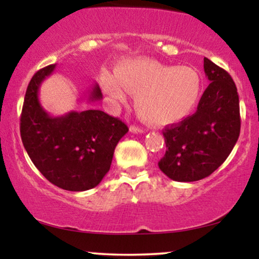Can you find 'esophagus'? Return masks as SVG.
<instances>
[{
  "mask_svg": "<svg viewBox=\"0 0 259 259\" xmlns=\"http://www.w3.org/2000/svg\"><path fill=\"white\" fill-rule=\"evenodd\" d=\"M130 132L135 133V134H144L145 129H142V127H139V126H135V125H132L130 126Z\"/></svg>",
  "mask_w": 259,
  "mask_h": 259,
  "instance_id": "obj_1",
  "label": "esophagus"
}]
</instances>
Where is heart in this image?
I'll return each mask as SVG.
<instances>
[{
  "label": "heart",
  "mask_w": 259,
  "mask_h": 259,
  "mask_svg": "<svg viewBox=\"0 0 259 259\" xmlns=\"http://www.w3.org/2000/svg\"><path fill=\"white\" fill-rule=\"evenodd\" d=\"M115 75H103L106 94L117 102L125 99L124 89L135 95L134 106L138 115L156 126L185 119L201 97V74L187 65L175 67L153 59L136 58L119 65Z\"/></svg>",
  "instance_id": "obj_1"
}]
</instances>
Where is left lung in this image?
I'll return each mask as SVG.
<instances>
[{
	"label": "left lung",
	"mask_w": 259,
	"mask_h": 259,
	"mask_svg": "<svg viewBox=\"0 0 259 259\" xmlns=\"http://www.w3.org/2000/svg\"><path fill=\"white\" fill-rule=\"evenodd\" d=\"M203 68L210 84L197 111L163 132L167 151L158 167L181 183L212 174L228 158L240 135V103L234 80L208 58L203 59Z\"/></svg>",
	"instance_id": "1"
}]
</instances>
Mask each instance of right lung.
Wrapping results in <instances>:
<instances>
[{
	"label": "right lung",
	"mask_w": 259,
	"mask_h": 259,
	"mask_svg": "<svg viewBox=\"0 0 259 259\" xmlns=\"http://www.w3.org/2000/svg\"><path fill=\"white\" fill-rule=\"evenodd\" d=\"M55 69L56 64L47 65L29 82L20 136L31 162L50 183L68 191H86L108 173L114 148L129 129L99 109L72 111L58 117L49 114L41 106L38 90ZM88 100H102L99 85L92 86Z\"/></svg>",
	"instance_id": "add662e5"
}]
</instances>
